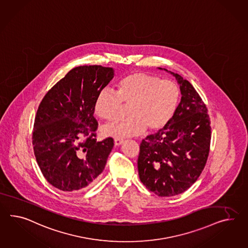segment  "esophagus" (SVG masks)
I'll return each instance as SVG.
<instances>
[{
	"instance_id": "1",
	"label": "esophagus",
	"mask_w": 248,
	"mask_h": 248,
	"mask_svg": "<svg viewBox=\"0 0 248 248\" xmlns=\"http://www.w3.org/2000/svg\"><path fill=\"white\" fill-rule=\"evenodd\" d=\"M122 143H123V140H120V139H116L114 140L115 146H121Z\"/></svg>"
}]
</instances>
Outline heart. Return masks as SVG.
Segmentation results:
<instances>
[{
    "mask_svg": "<svg viewBox=\"0 0 248 248\" xmlns=\"http://www.w3.org/2000/svg\"><path fill=\"white\" fill-rule=\"evenodd\" d=\"M180 88L171 80L135 73L122 78L118 83V92L104 88L96 97L94 109L104 120H113L120 114L123 102L128 107L127 118L118 119L104 125L105 136L118 139L138 136L145 131H157L171 121L180 100Z\"/></svg>",
    "mask_w": 248,
    "mask_h": 248,
    "instance_id": "obj_1",
    "label": "heart"
}]
</instances>
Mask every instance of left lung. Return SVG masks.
<instances>
[{
    "mask_svg": "<svg viewBox=\"0 0 248 248\" xmlns=\"http://www.w3.org/2000/svg\"><path fill=\"white\" fill-rule=\"evenodd\" d=\"M163 70V68L158 67ZM181 101L168 124L140 144V181L160 197L178 195L197 181L210 152L208 109L190 82L173 72Z\"/></svg>",
    "mask_w": 248,
    "mask_h": 248,
    "instance_id": "8db88e82",
    "label": "left lung"
}]
</instances>
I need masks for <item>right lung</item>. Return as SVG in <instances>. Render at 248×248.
Returning a JSON list of instances; mask_svg holds the SVG:
<instances>
[{
  "label": "right lung",
  "instance_id": "right-lung-1",
  "mask_svg": "<svg viewBox=\"0 0 248 248\" xmlns=\"http://www.w3.org/2000/svg\"><path fill=\"white\" fill-rule=\"evenodd\" d=\"M114 69L83 65L69 71L38 106L32 135L34 154L46 180L60 191H81L100 177L114 143L97 141L96 97Z\"/></svg>",
  "mask_w": 248,
  "mask_h": 248
}]
</instances>
